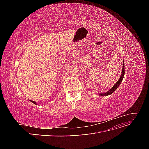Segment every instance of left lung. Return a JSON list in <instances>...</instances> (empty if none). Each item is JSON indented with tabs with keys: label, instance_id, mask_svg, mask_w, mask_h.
I'll return each instance as SVG.
<instances>
[{
	"label": "left lung",
	"instance_id": "obj_1",
	"mask_svg": "<svg viewBox=\"0 0 149 149\" xmlns=\"http://www.w3.org/2000/svg\"><path fill=\"white\" fill-rule=\"evenodd\" d=\"M125 70H124V63H123V70H122V73H121V75L120 76V78L119 79V80L117 81V83L114 85V86H112V88L109 90V91H108L106 93H101V94H99V95L101 96H107V95H110L112 93H113L116 89L119 87V86L120 85V84L121 83V82L123 81V79L124 78V73H125Z\"/></svg>",
	"mask_w": 149,
	"mask_h": 149
}]
</instances>
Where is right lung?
<instances>
[{
  "mask_svg": "<svg viewBox=\"0 0 149 149\" xmlns=\"http://www.w3.org/2000/svg\"><path fill=\"white\" fill-rule=\"evenodd\" d=\"M31 101V102H33V103H34L35 104H37V103H36V102H35V101Z\"/></svg>",
  "mask_w": 149,
  "mask_h": 149,
  "instance_id": "add662e5",
  "label": "right lung"
}]
</instances>
